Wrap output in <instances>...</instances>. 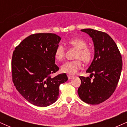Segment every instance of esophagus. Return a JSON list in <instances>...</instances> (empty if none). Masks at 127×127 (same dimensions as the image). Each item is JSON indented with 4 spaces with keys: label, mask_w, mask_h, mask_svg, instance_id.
<instances>
[{
    "label": "esophagus",
    "mask_w": 127,
    "mask_h": 127,
    "mask_svg": "<svg viewBox=\"0 0 127 127\" xmlns=\"http://www.w3.org/2000/svg\"><path fill=\"white\" fill-rule=\"evenodd\" d=\"M67 77L68 79H73L74 78V76H70V75H68Z\"/></svg>",
    "instance_id": "obj_1"
}]
</instances>
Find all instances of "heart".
I'll use <instances>...</instances> for the list:
<instances>
[{
  "instance_id": "b5f03b06",
  "label": "heart",
  "mask_w": 127,
  "mask_h": 127,
  "mask_svg": "<svg viewBox=\"0 0 127 127\" xmlns=\"http://www.w3.org/2000/svg\"><path fill=\"white\" fill-rule=\"evenodd\" d=\"M68 43L73 47L78 49V52L76 55V59H81L85 63H88L91 61L93 57V52L90 49L87 48V43L85 40L81 38L71 39ZM65 55V48L62 45H60L55 52V57L58 60H62ZM82 64L80 60L75 61H68L65 62L61 67L62 72L68 75H75L82 68Z\"/></svg>"
}]
</instances>
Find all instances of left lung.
Here are the masks:
<instances>
[{"label": "left lung", "instance_id": "8db88e82", "mask_svg": "<svg viewBox=\"0 0 127 127\" xmlns=\"http://www.w3.org/2000/svg\"><path fill=\"white\" fill-rule=\"evenodd\" d=\"M92 38L94 57L87 73L90 78L80 76L78 93L83 101L98 104L108 99L117 87L122 68V57L114 40L107 33L91 29L81 30ZM95 78L91 79V76Z\"/></svg>", "mask_w": 127, "mask_h": 127}]
</instances>
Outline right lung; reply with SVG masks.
<instances>
[{
    "instance_id": "add662e5",
    "label": "right lung",
    "mask_w": 127,
    "mask_h": 127,
    "mask_svg": "<svg viewBox=\"0 0 127 127\" xmlns=\"http://www.w3.org/2000/svg\"><path fill=\"white\" fill-rule=\"evenodd\" d=\"M60 40L54 33L31 34L13 52L12 81L20 94L33 105L46 107L56 101L60 85L68 80L65 73L51 76L59 70L55 52Z\"/></svg>"
}]
</instances>
